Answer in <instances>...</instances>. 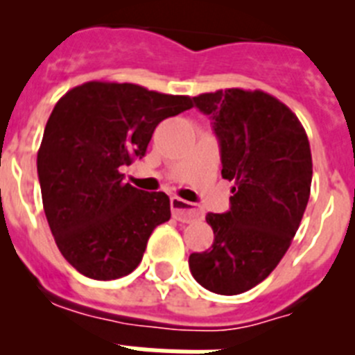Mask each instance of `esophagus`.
Returning <instances> with one entry per match:
<instances>
[{"label": "esophagus", "instance_id": "34e87169", "mask_svg": "<svg viewBox=\"0 0 355 355\" xmlns=\"http://www.w3.org/2000/svg\"><path fill=\"white\" fill-rule=\"evenodd\" d=\"M171 208H172V216H174L175 220L183 222V224H190V222L197 220V218L202 216V209L190 205V202H187V200L180 199V197H172Z\"/></svg>", "mask_w": 355, "mask_h": 355}]
</instances>
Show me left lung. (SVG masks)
Listing matches in <instances>:
<instances>
[{"label":"left lung","mask_w":355,"mask_h":355,"mask_svg":"<svg viewBox=\"0 0 355 355\" xmlns=\"http://www.w3.org/2000/svg\"><path fill=\"white\" fill-rule=\"evenodd\" d=\"M220 146L222 178L234 181L231 208L208 213L215 240L188 265L200 286L238 295L283 259L311 192L309 140L297 115L261 90L227 89L193 97Z\"/></svg>","instance_id":"8db88e82"}]
</instances>
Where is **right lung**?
<instances>
[{
	"label": "right lung",
	"mask_w": 355,
	"mask_h": 355,
	"mask_svg": "<svg viewBox=\"0 0 355 355\" xmlns=\"http://www.w3.org/2000/svg\"><path fill=\"white\" fill-rule=\"evenodd\" d=\"M192 106L188 96L110 81L74 87L56 103L37 172L56 245L80 274L112 281L142 261L150 233L171 218V200L124 183L121 168L146 156L163 119Z\"/></svg>",
	"instance_id": "obj_1"
}]
</instances>
